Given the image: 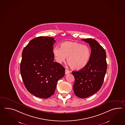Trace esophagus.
Here are the masks:
<instances>
[{
    "label": "esophagus",
    "mask_w": 125,
    "mask_h": 125,
    "mask_svg": "<svg viewBox=\"0 0 125 125\" xmlns=\"http://www.w3.org/2000/svg\"><path fill=\"white\" fill-rule=\"evenodd\" d=\"M69 71L68 70H67V69H65V74H69Z\"/></svg>",
    "instance_id": "34e87169"
}]
</instances>
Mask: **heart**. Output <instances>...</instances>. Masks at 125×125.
<instances>
[{"mask_svg": "<svg viewBox=\"0 0 125 125\" xmlns=\"http://www.w3.org/2000/svg\"><path fill=\"white\" fill-rule=\"evenodd\" d=\"M60 49L55 47L53 51L56 61L62 64L67 58V63L75 71L84 69L88 64L91 53L88 47L77 42L67 41L60 44Z\"/></svg>", "mask_w": 125, "mask_h": 125, "instance_id": "b5f03b06", "label": "heart"}]
</instances>
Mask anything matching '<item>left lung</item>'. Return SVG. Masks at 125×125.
Returning <instances> with one entry per match:
<instances>
[{
    "instance_id": "1",
    "label": "left lung",
    "mask_w": 125,
    "mask_h": 125,
    "mask_svg": "<svg viewBox=\"0 0 125 125\" xmlns=\"http://www.w3.org/2000/svg\"><path fill=\"white\" fill-rule=\"evenodd\" d=\"M88 43L91 56L88 64L84 69L73 71L75 78L73 89L76 96L85 98L99 91L103 84L107 68L105 51L94 39H82Z\"/></svg>"
}]
</instances>
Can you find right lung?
<instances>
[{
	"label": "right lung",
	"instance_id": "1",
	"mask_svg": "<svg viewBox=\"0 0 125 125\" xmlns=\"http://www.w3.org/2000/svg\"><path fill=\"white\" fill-rule=\"evenodd\" d=\"M53 38L40 36L24 47L20 64L21 74L28 92L36 97L47 99L54 94L58 81L65 69L54 62Z\"/></svg>",
	"mask_w": 125,
	"mask_h": 125
}]
</instances>
